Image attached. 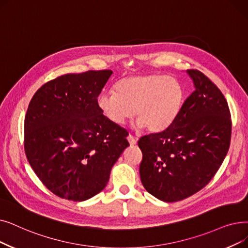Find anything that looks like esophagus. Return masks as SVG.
<instances>
[{
	"label": "esophagus",
	"mask_w": 248,
	"mask_h": 248,
	"mask_svg": "<svg viewBox=\"0 0 248 248\" xmlns=\"http://www.w3.org/2000/svg\"><path fill=\"white\" fill-rule=\"evenodd\" d=\"M127 141H128V143H130L131 146H134V145L137 144L138 139L134 138L132 135H128V136H127Z\"/></svg>",
	"instance_id": "34e87169"
}]
</instances>
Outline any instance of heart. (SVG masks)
Listing matches in <instances>:
<instances>
[{"label": "heart", "instance_id": "heart-1", "mask_svg": "<svg viewBox=\"0 0 248 248\" xmlns=\"http://www.w3.org/2000/svg\"><path fill=\"white\" fill-rule=\"evenodd\" d=\"M185 90L174 77L161 74H139L121 79L115 92H102L97 104L105 117L121 125L134 115L135 125L150 133L166 130L178 116Z\"/></svg>", "mask_w": 248, "mask_h": 248}]
</instances>
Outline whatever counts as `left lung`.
I'll use <instances>...</instances> for the list:
<instances>
[{
	"mask_svg": "<svg viewBox=\"0 0 248 248\" xmlns=\"http://www.w3.org/2000/svg\"><path fill=\"white\" fill-rule=\"evenodd\" d=\"M195 91L166 130L144 136L140 176L148 192L163 202L186 199L206 186L227 155L231 114L224 95L207 76L187 70Z\"/></svg>",
	"mask_w": 248,
	"mask_h": 248,
	"instance_id": "left-lung-1",
	"label": "left lung"
}]
</instances>
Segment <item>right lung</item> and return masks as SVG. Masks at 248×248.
I'll return each instance as SVG.
<instances>
[{
	"mask_svg": "<svg viewBox=\"0 0 248 248\" xmlns=\"http://www.w3.org/2000/svg\"><path fill=\"white\" fill-rule=\"evenodd\" d=\"M112 71L66 74L35 92L24 123V149L37 177L56 196L83 202L100 192L127 132L101 112L97 97Z\"/></svg>",
	"mask_w": 248,
	"mask_h": 248,
	"instance_id": "obj_1",
	"label": "right lung"
}]
</instances>
